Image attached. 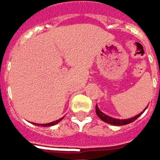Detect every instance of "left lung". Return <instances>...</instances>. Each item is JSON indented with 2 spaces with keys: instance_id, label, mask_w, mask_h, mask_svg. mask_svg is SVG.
I'll return each mask as SVG.
<instances>
[{
  "instance_id": "8db88e82",
  "label": "left lung",
  "mask_w": 160,
  "mask_h": 160,
  "mask_svg": "<svg viewBox=\"0 0 160 160\" xmlns=\"http://www.w3.org/2000/svg\"><path fill=\"white\" fill-rule=\"evenodd\" d=\"M148 108V107H147ZM147 108L144 109V111L147 109ZM144 111L141 112L140 114L130 118H127V119H118V118H114L112 117H109L108 115H106L105 113H103L100 109L98 108L97 105L96 106V112H97V115L98 116V118L101 120H103L104 122L110 124V125H113V126H124V125H128V124H130L132 122H134L137 118H138L140 117V115H142V113H144Z\"/></svg>"
}]
</instances>
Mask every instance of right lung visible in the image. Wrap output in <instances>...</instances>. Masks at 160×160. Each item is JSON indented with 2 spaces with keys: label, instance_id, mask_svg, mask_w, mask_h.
Segmentation results:
<instances>
[{
  "label": "right lung",
  "instance_id": "obj_1",
  "mask_svg": "<svg viewBox=\"0 0 160 160\" xmlns=\"http://www.w3.org/2000/svg\"><path fill=\"white\" fill-rule=\"evenodd\" d=\"M63 118H61L60 119L56 120V121H53V122H51V123H48V124H35V123H33V124L36 125V126H41V127H52V126H54V125H56L57 123H59Z\"/></svg>",
  "mask_w": 160,
  "mask_h": 160
}]
</instances>
